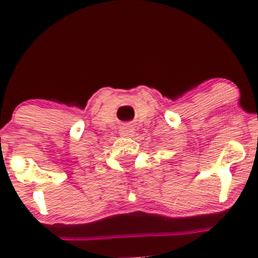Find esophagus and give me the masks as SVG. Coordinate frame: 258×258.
Returning <instances> with one entry per match:
<instances>
[{
    "label": "esophagus",
    "instance_id": "esophagus-1",
    "mask_svg": "<svg viewBox=\"0 0 258 258\" xmlns=\"http://www.w3.org/2000/svg\"><path fill=\"white\" fill-rule=\"evenodd\" d=\"M119 135L122 137H132L135 135V128L134 124L131 123H124L123 126L119 128Z\"/></svg>",
    "mask_w": 258,
    "mask_h": 258
}]
</instances>
